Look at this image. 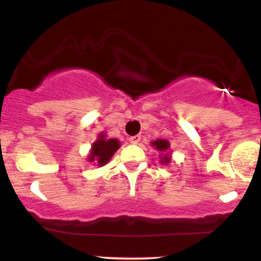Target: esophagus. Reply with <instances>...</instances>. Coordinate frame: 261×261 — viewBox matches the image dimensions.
I'll return each mask as SVG.
<instances>
[{"mask_svg":"<svg viewBox=\"0 0 261 261\" xmlns=\"http://www.w3.org/2000/svg\"><path fill=\"white\" fill-rule=\"evenodd\" d=\"M128 141H130L131 143H134V145H136V143H139L141 141V136L140 135H135V136H131L130 139H128Z\"/></svg>","mask_w":261,"mask_h":261,"instance_id":"34e87169","label":"esophagus"}]
</instances>
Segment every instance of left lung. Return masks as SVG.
<instances>
[{"label":"left lung","instance_id":"left-lung-1","mask_svg":"<svg viewBox=\"0 0 261 261\" xmlns=\"http://www.w3.org/2000/svg\"><path fill=\"white\" fill-rule=\"evenodd\" d=\"M152 146L155 147L157 151L161 152V163L162 164H168L170 162V152H169V142L167 140H155L152 142Z\"/></svg>","mask_w":261,"mask_h":261}]
</instances>
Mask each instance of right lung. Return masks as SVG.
Listing matches in <instances>:
<instances>
[{
  "instance_id": "1",
  "label": "right lung",
  "mask_w": 261,
  "mask_h": 261,
  "mask_svg": "<svg viewBox=\"0 0 261 261\" xmlns=\"http://www.w3.org/2000/svg\"><path fill=\"white\" fill-rule=\"evenodd\" d=\"M120 147V142L116 139H107L106 135L100 134L98 140L93 142L91 153L88 155L89 162H95L98 166H106L114 153Z\"/></svg>"
}]
</instances>
